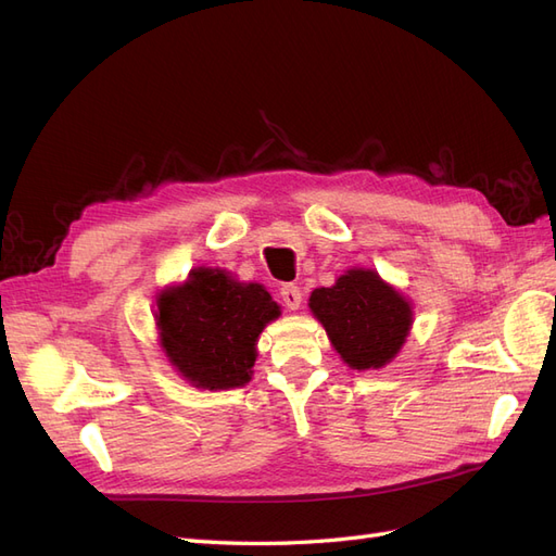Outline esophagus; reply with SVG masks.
Segmentation results:
<instances>
[{"label":"esophagus","instance_id":"obj_1","mask_svg":"<svg viewBox=\"0 0 556 556\" xmlns=\"http://www.w3.org/2000/svg\"><path fill=\"white\" fill-rule=\"evenodd\" d=\"M280 299H282V304L288 306L290 311H299V306H301V290L296 288L294 282H285L282 288H280Z\"/></svg>","mask_w":556,"mask_h":556}]
</instances>
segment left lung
<instances>
[{"instance_id": "8db88e82", "label": "left lung", "mask_w": 556, "mask_h": 556, "mask_svg": "<svg viewBox=\"0 0 556 556\" xmlns=\"http://www.w3.org/2000/svg\"><path fill=\"white\" fill-rule=\"evenodd\" d=\"M308 306L343 362L357 371L390 362L413 325L408 301L364 268H352L333 288L315 290Z\"/></svg>"}]
</instances>
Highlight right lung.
<instances>
[{
    "mask_svg": "<svg viewBox=\"0 0 556 556\" xmlns=\"http://www.w3.org/2000/svg\"><path fill=\"white\" fill-rule=\"evenodd\" d=\"M278 304L262 285L237 282L220 268L199 266L188 282L157 299V329L166 357L182 378L204 390H229L250 380L266 323Z\"/></svg>",
    "mask_w": 556,
    "mask_h": 556,
    "instance_id": "add662e5",
    "label": "right lung"
}]
</instances>
